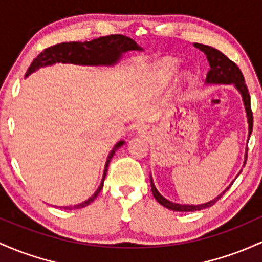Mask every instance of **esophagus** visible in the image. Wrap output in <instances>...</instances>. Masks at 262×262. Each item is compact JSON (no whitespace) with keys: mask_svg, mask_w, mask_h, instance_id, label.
Segmentation results:
<instances>
[{"mask_svg":"<svg viewBox=\"0 0 262 262\" xmlns=\"http://www.w3.org/2000/svg\"><path fill=\"white\" fill-rule=\"evenodd\" d=\"M146 132H148V128H146V126H142V128H139V133L142 134V136L146 134Z\"/></svg>","mask_w":262,"mask_h":262,"instance_id":"obj_1","label":"esophagus"}]
</instances>
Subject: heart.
I'll list each match as a JSON object with an SVG mask.
<instances>
[{"label": "heart", "instance_id": "b5f03b06", "mask_svg": "<svg viewBox=\"0 0 262 262\" xmlns=\"http://www.w3.org/2000/svg\"><path fill=\"white\" fill-rule=\"evenodd\" d=\"M175 71V64L173 61H169V59H165V61L160 62L158 64L157 70H155V80L158 82V84L160 87H164L166 83L169 82V79L171 78V76L174 74Z\"/></svg>", "mask_w": 262, "mask_h": 262}]
</instances>
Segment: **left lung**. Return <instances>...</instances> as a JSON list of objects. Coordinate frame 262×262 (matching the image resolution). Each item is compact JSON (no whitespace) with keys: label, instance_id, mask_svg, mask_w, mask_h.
<instances>
[{"label":"left lung","instance_id":"obj_1","mask_svg":"<svg viewBox=\"0 0 262 262\" xmlns=\"http://www.w3.org/2000/svg\"><path fill=\"white\" fill-rule=\"evenodd\" d=\"M195 47L199 48L200 51L204 52V54L206 56L209 61V66H210V70L208 72V76H206V82L208 83H225V84H232L238 89V92L243 96L244 104H245L246 114H248V122H249V137L251 136L252 132V124H254V117H252V111H251V103H250V94L248 85L245 83V78H244L243 72L240 71V68L237 67L236 63L232 62L231 59L228 58L223 52H220L216 48H212L210 46L200 45V43H195ZM246 158H248V150H246ZM246 158H245V164H246ZM150 185H151V191H153L154 198L159 204H162L164 208L170 209L174 211H198L203 210V209L210 208L214 205L217 200L225 194L226 190H229V188L225 189V191H223L219 196L215 198L214 200L209 201V203L200 204V205H184V204H177L173 201H169L168 199L159 194V191L157 190V188L154 186L153 179L150 178Z\"/></svg>","mask_w":262,"mask_h":262}]
</instances>
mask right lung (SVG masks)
<instances>
[{"instance_id": "obj_1", "label": "right lung", "mask_w": 262, "mask_h": 262, "mask_svg": "<svg viewBox=\"0 0 262 262\" xmlns=\"http://www.w3.org/2000/svg\"><path fill=\"white\" fill-rule=\"evenodd\" d=\"M138 50L140 51L142 48L137 45L136 41L129 37L123 36V34H109V36H103L99 38L93 39V41H85V42H63L58 45L51 46V47L46 48L42 51L31 66L28 67L27 73L31 74L32 72L38 70L39 67L43 66H51L53 63H74V64H84V66H111L118 62L120 58L122 53L126 51ZM124 142H119L118 144L112 149V151L108 155L107 163H105L104 174H103L102 183H100L99 188L97 191L89 198L88 200L83 201V203L77 204L73 206H63L66 210H73V209H82L84 206L89 205L100 192L103 189V184H104L105 175H107L109 162L112 160L113 155L116 154L118 148H120Z\"/></svg>"}]
</instances>
